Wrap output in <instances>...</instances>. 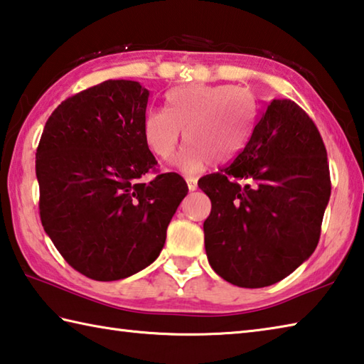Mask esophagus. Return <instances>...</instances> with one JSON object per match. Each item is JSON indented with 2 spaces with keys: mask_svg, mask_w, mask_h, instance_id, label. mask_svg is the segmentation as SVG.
<instances>
[{
  "mask_svg": "<svg viewBox=\"0 0 364 364\" xmlns=\"http://www.w3.org/2000/svg\"><path fill=\"white\" fill-rule=\"evenodd\" d=\"M186 183H188L189 191L197 189V178L196 176H186Z\"/></svg>",
  "mask_w": 364,
  "mask_h": 364,
  "instance_id": "34e87169",
  "label": "esophagus"
}]
</instances>
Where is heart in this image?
I'll return each mask as SVG.
<instances>
[{"mask_svg":"<svg viewBox=\"0 0 364 364\" xmlns=\"http://www.w3.org/2000/svg\"><path fill=\"white\" fill-rule=\"evenodd\" d=\"M255 100L234 85H184L170 90L165 109L149 108L141 132L146 148L159 159L175 153L184 130L188 144L175 157L183 171H199L213 161H229L250 136Z\"/></svg>","mask_w":364,"mask_h":364,"instance_id":"1","label":"heart"}]
</instances>
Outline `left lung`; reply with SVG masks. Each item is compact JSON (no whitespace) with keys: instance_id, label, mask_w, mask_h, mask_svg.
I'll return each instance as SVG.
<instances>
[{"instance_id":"1","label":"left lung","mask_w":364,"mask_h":364,"mask_svg":"<svg viewBox=\"0 0 364 364\" xmlns=\"http://www.w3.org/2000/svg\"><path fill=\"white\" fill-rule=\"evenodd\" d=\"M211 269L242 288L274 285L314 253L331 196L325 143L291 100H272L228 167L199 180Z\"/></svg>"}]
</instances>
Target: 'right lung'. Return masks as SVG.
Listing matches in <instances>:
<instances>
[{"label":"right lung","mask_w":364,"mask_h":364,"mask_svg":"<svg viewBox=\"0 0 364 364\" xmlns=\"http://www.w3.org/2000/svg\"><path fill=\"white\" fill-rule=\"evenodd\" d=\"M149 92L109 79L62 102L36 149L39 216L70 266L98 282L156 261L188 184L178 173L140 178L157 161L143 140Z\"/></svg>","instance_id":"add662e5"}]
</instances>
